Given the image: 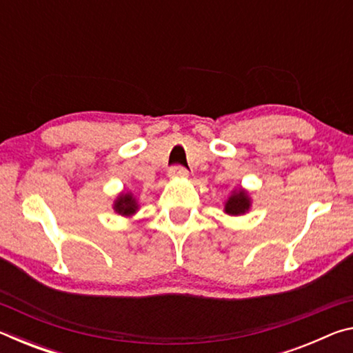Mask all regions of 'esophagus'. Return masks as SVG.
Listing matches in <instances>:
<instances>
[{"mask_svg": "<svg viewBox=\"0 0 353 353\" xmlns=\"http://www.w3.org/2000/svg\"><path fill=\"white\" fill-rule=\"evenodd\" d=\"M170 179H187L190 176V172L182 168V166H172V168L168 171Z\"/></svg>", "mask_w": 353, "mask_h": 353, "instance_id": "obj_1", "label": "esophagus"}]
</instances>
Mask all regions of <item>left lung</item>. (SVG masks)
<instances>
[{
  "instance_id": "1",
  "label": "left lung",
  "mask_w": 353,
  "mask_h": 353,
  "mask_svg": "<svg viewBox=\"0 0 353 353\" xmlns=\"http://www.w3.org/2000/svg\"><path fill=\"white\" fill-rule=\"evenodd\" d=\"M252 208V198H250V193L243 187H238L230 191L229 198L224 202V213L229 214V216H241V214H246Z\"/></svg>"
}]
</instances>
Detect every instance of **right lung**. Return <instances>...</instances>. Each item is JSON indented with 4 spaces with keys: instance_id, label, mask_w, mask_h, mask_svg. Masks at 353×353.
<instances>
[{
    "instance_id": "obj_1",
    "label": "right lung",
    "mask_w": 353,
    "mask_h": 353,
    "mask_svg": "<svg viewBox=\"0 0 353 353\" xmlns=\"http://www.w3.org/2000/svg\"><path fill=\"white\" fill-rule=\"evenodd\" d=\"M113 212L123 218H132L140 210V204L132 191H121L112 204Z\"/></svg>"
}]
</instances>
